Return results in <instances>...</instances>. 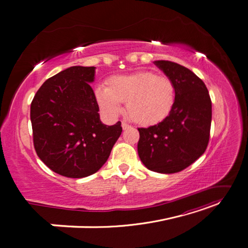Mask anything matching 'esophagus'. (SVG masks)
I'll list each match as a JSON object with an SVG mask.
<instances>
[{
	"instance_id": "1",
	"label": "esophagus",
	"mask_w": 248,
	"mask_h": 248,
	"mask_svg": "<svg viewBox=\"0 0 248 248\" xmlns=\"http://www.w3.org/2000/svg\"><path fill=\"white\" fill-rule=\"evenodd\" d=\"M122 128H123V130L128 129V128H130V125H129V124H127V123H125V122H122Z\"/></svg>"
}]
</instances>
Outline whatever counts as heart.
<instances>
[{
  "instance_id": "obj_1",
  "label": "heart",
  "mask_w": 248,
  "mask_h": 248,
  "mask_svg": "<svg viewBox=\"0 0 248 248\" xmlns=\"http://www.w3.org/2000/svg\"><path fill=\"white\" fill-rule=\"evenodd\" d=\"M95 98L108 116H117L122 102H126V112L132 121L150 126L170 116L176 103V87L168 77L140 71L110 78L108 87L100 85L95 89Z\"/></svg>"
}]
</instances>
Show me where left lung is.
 I'll list each match as a JSON object with an SVG mask.
<instances>
[{"label":"left lung","instance_id":"obj_1","mask_svg":"<svg viewBox=\"0 0 248 248\" xmlns=\"http://www.w3.org/2000/svg\"><path fill=\"white\" fill-rule=\"evenodd\" d=\"M154 63L174 81L176 103L162 122L139 128L138 153L150 170L174 174L189 167L206 151L212 103L204 81L191 70L163 60Z\"/></svg>","mask_w":248,"mask_h":248}]
</instances>
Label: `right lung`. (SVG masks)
Wrapping results in <instances>:
<instances>
[{
	"label": "right lung",
	"instance_id": "obj_1",
	"mask_svg": "<svg viewBox=\"0 0 248 248\" xmlns=\"http://www.w3.org/2000/svg\"><path fill=\"white\" fill-rule=\"evenodd\" d=\"M95 67L72 66L43 82L31 103L35 151L52 171L68 178L94 174L121 136V122L100 121L93 89Z\"/></svg>",
	"mask_w": 248,
	"mask_h": 248
}]
</instances>
